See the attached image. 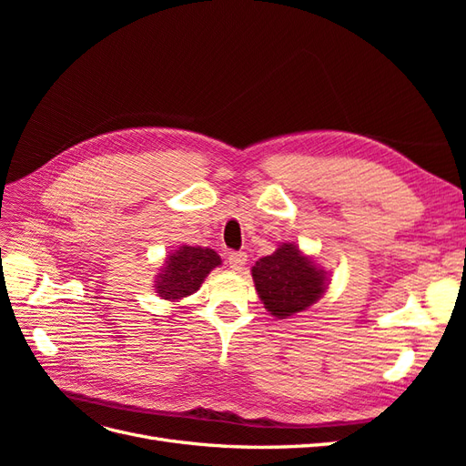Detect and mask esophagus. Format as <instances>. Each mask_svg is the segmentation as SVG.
<instances>
[{"label":"esophagus","instance_id":"esophagus-1","mask_svg":"<svg viewBox=\"0 0 466 466\" xmlns=\"http://www.w3.org/2000/svg\"><path fill=\"white\" fill-rule=\"evenodd\" d=\"M228 262L233 270H243V266L247 264V255L241 250H233L228 255Z\"/></svg>","mask_w":466,"mask_h":466}]
</instances>
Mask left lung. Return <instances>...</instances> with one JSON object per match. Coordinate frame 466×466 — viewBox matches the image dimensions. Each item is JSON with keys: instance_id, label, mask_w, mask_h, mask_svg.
<instances>
[{"instance_id": "left-lung-1", "label": "left lung", "mask_w": 466, "mask_h": 466, "mask_svg": "<svg viewBox=\"0 0 466 466\" xmlns=\"http://www.w3.org/2000/svg\"><path fill=\"white\" fill-rule=\"evenodd\" d=\"M252 279L264 307L278 319H288L319 301L327 289V272L293 243L279 245L270 257L252 266Z\"/></svg>"}]
</instances>
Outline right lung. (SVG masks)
Returning a JSON list of instances; mask_svg holds the SVG:
<instances>
[{
  "mask_svg": "<svg viewBox=\"0 0 466 466\" xmlns=\"http://www.w3.org/2000/svg\"><path fill=\"white\" fill-rule=\"evenodd\" d=\"M221 264L216 250L204 247L182 245L167 257L161 274L157 276V295L168 301H177L198 291L204 278Z\"/></svg>",
  "mask_w": 466,
  "mask_h": 466,
  "instance_id": "right-lung-1",
  "label": "right lung"
}]
</instances>
